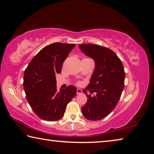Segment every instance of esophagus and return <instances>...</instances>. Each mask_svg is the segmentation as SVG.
<instances>
[{
  "label": "esophagus",
  "mask_w": 154,
  "mask_h": 154,
  "mask_svg": "<svg viewBox=\"0 0 154 154\" xmlns=\"http://www.w3.org/2000/svg\"><path fill=\"white\" fill-rule=\"evenodd\" d=\"M82 93H83V91L81 89H79V88H77V94L79 95V94H82Z\"/></svg>",
  "instance_id": "obj_1"
}]
</instances>
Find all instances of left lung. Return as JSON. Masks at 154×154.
I'll use <instances>...</instances> for the list:
<instances>
[{
    "label": "left lung",
    "instance_id": "obj_1",
    "mask_svg": "<svg viewBox=\"0 0 154 154\" xmlns=\"http://www.w3.org/2000/svg\"><path fill=\"white\" fill-rule=\"evenodd\" d=\"M79 48L85 55L93 58L95 69L85 89L96 92L92 97L83 90L88 100L82 108L87 119L100 120L113 110L124 88L125 72L120 59L110 49L95 44H81Z\"/></svg>",
    "mask_w": 154,
    "mask_h": 154
}]
</instances>
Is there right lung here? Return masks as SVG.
I'll use <instances>...</instances> for the list:
<instances>
[{
    "label": "right lung",
    "instance_id": "right-lung-1",
    "mask_svg": "<svg viewBox=\"0 0 154 154\" xmlns=\"http://www.w3.org/2000/svg\"><path fill=\"white\" fill-rule=\"evenodd\" d=\"M75 44L54 43L47 45L30 62L24 74V89L28 103L38 118L57 121L63 118L66 105L76 95L77 88L69 85L57 92L56 75Z\"/></svg>",
    "mask_w": 154,
    "mask_h": 154
}]
</instances>
